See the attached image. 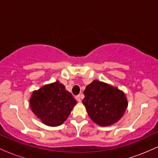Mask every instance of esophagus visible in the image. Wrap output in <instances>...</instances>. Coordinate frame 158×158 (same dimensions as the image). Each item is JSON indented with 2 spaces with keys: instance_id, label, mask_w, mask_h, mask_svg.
<instances>
[{
  "instance_id": "1",
  "label": "esophagus",
  "mask_w": 158,
  "mask_h": 158,
  "mask_svg": "<svg viewBox=\"0 0 158 158\" xmlns=\"http://www.w3.org/2000/svg\"><path fill=\"white\" fill-rule=\"evenodd\" d=\"M81 96L80 95V94H79V95H77V97H76V99H77L78 102H81Z\"/></svg>"
}]
</instances>
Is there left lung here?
<instances>
[{
  "label": "left lung",
  "mask_w": 158,
  "mask_h": 158,
  "mask_svg": "<svg viewBox=\"0 0 158 158\" xmlns=\"http://www.w3.org/2000/svg\"><path fill=\"white\" fill-rule=\"evenodd\" d=\"M84 95L82 102L88 116L101 126L117 123L128 106L126 97L122 91L97 80L86 87Z\"/></svg>",
  "instance_id": "8db88e82"
}]
</instances>
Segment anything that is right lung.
<instances>
[{
	"label": "right lung",
	"instance_id": "1",
	"mask_svg": "<svg viewBox=\"0 0 158 158\" xmlns=\"http://www.w3.org/2000/svg\"><path fill=\"white\" fill-rule=\"evenodd\" d=\"M30 102L32 112L49 126L62 124L77 103L59 81L34 91Z\"/></svg>",
	"mask_w": 158,
	"mask_h": 158
}]
</instances>
